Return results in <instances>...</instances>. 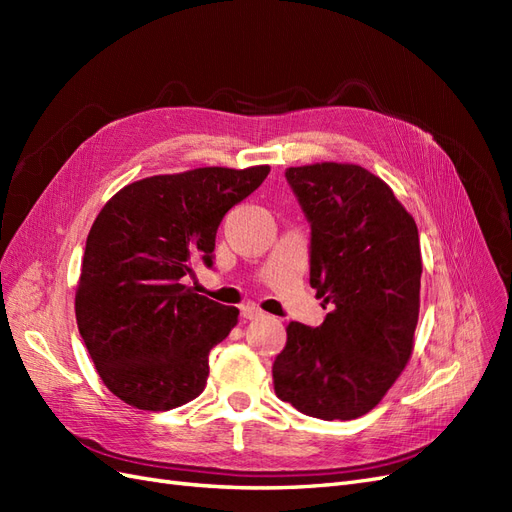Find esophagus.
Here are the masks:
<instances>
[{
  "mask_svg": "<svg viewBox=\"0 0 512 512\" xmlns=\"http://www.w3.org/2000/svg\"><path fill=\"white\" fill-rule=\"evenodd\" d=\"M241 316L245 320H258V318L265 316V312H262V309L256 307V305H245V307H241Z\"/></svg>",
  "mask_w": 512,
  "mask_h": 512,
  "instance_id": "esophagus-1",
  "label": "esophagus"
}]
</instances>
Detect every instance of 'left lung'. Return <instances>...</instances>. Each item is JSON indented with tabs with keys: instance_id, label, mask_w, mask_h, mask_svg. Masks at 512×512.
I'll list each match as a JSON object with an SVG mask.
<instances>
[{
	"instance_id": "8db88e82",
	"label": "left lung",
	"mask_w": 512,
	"mask_h": 512,
	"mask_svg": "<svg viewBox=\"0 0 512 512\" xmlns=\"http://www.w3.org/2000/svg\"><path fill=\"white\" fill-rule=\"evenodd\" d=\"M286 181L312 228L309 284L333 309L316 329L288 324L275 393L307 416L352 421L378 406L412 354L418 230L389 185L356 164L294 166Z\"/></svg>"
}]
</instances>
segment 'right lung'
<instances>
[{
	"label": "right lung",
	"mask_w": 512,
	"mask_h": 512,
	"mask_svg": "<svg viewBox=\"0 0 512 512\" xmlns=\"http://www.w3.org/2000/svg\"><path fill=\"white\" fill-rule=\"evenodd\" d=\"M269 166L194 168L119 190L89 230L76 324L106 389L138 410H170L203 393L209 350L239 309L183 284L213 267L215 232L228 209L267 179Z\"/></svg>",
	"instance_id": "add662e5"
}]
</instances>
